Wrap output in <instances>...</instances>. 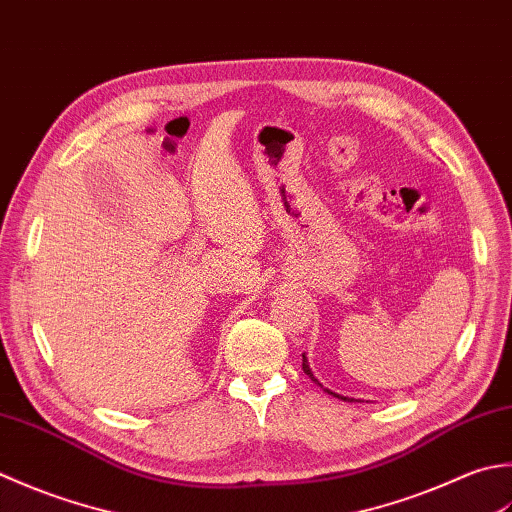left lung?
<instances>
[{"label":"left lung","instance_id":"1","mask_svg":"<svg viewBox=\"0 0 512 512\" xmlns=\"http://www.w3.org/2000/svg\"><path fill=\"white\" fill-rule=\"evenodd\" d=\"M302 371H305L311 380H314L318 387H322V384L314 378V373H311V369H309V362H307V358H305V353H302ZM325 389V387H322ZM329 395H333V398H338V400H344V402H353V398H347V395H338V393H333V391H329V389H325Z\"/></svg>","mask_w":512,"mask_h":512}]
</instances>
